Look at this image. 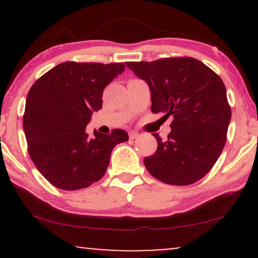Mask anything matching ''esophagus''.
Masks as SVG:
<instances>
[{"instance_id":"34e87169","label":"esophagus","mask_w":258,"mask_h":258,"mask_svg":"<svg viewBox=\"0 0 258 258\" xmlns=\"http://www.w3.org/2000/svg\"><path fill=\"white\" fill-rule=\"evenodd\" d=\"M129 137L132 140H134V139H136V137H139V133H136V132H130L129 133Z\"/></svg>"}]
</instances>
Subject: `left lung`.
<instances>
[{
	"mask_svg": "<svg viewBox=\"0 0 258 258\" xmlns=\"http://www.w3.org/2000/svg\"><path fill=\"white\" fill-rule=\"evenodd\" d=\"M150 89L151 111L172 116L167 141L153 134L157 150L144 158L155 178L189 185L206 176L223 150L231 118L223 81L199 59L126 62Z\"/></svg>",
	"mask_w": 258,
	"mask_h": 258,
	"instance_id": "8db88e82",
	"label": "left lung"
}]
</instances>
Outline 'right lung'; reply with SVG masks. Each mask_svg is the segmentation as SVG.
Here are the masks:
<instances>
[{
	"label": "right lung",
	"instance_id": "add662e5",
	"mask_svg": "<svg viewBox=\"0 0 258 258\" xmlns=\"http://www.w3.org/2000/svg\"><path fill=\"white\" fill-rule=\"evenodd\" d=\"M123 63L64 62L30 88L23 116L28 151L38 171L56 188H87L103 177L116 144L126 132L86 133L93 112L102 108L107 84L124 72Z\"/></svg>",
	"mask_w": 258,
	"mask_h": 258
}]
</instances>
